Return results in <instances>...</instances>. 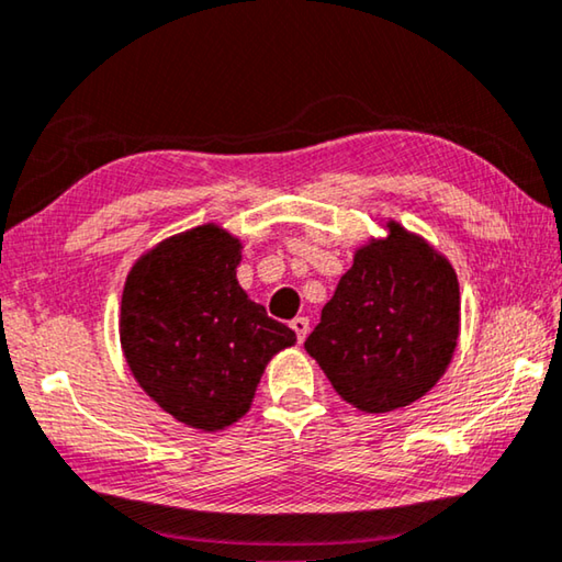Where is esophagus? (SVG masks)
I'll return each instance as SVG.
<instances>
[{
  "label": "esophagus",
  "instance_id": "esophagus-1",
  "mask_svg": "<svg viewBox=\"0 0 562 562\" xmlns=\"http://www.w3.org/2000/svg\"><path fill=\"white\" fill-rule=\"evenodd\" d=\"M291 328L296 330V338H299V344H303V338L308 336V328H311V324H308V318L306 316H296L291 321Z\"/></svg>",
  "mask_w": 562,
  "mask_h": 562
}]
</instances>
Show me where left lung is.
Listing matches in <instances>:
<instances>
[{
  "mask_svg": "<svg viewBox=\"0 0 562 562\" xmlns=\"http://www.w3.org/2000/svg\"><path fill=\"white\" fill-rule=\"evenodd\" d=\"M461 293L450 263L398 224L356 254L306 351L341 398L368 413L408 406L453 358Z\"/></svg>",
  "mask_w": 562,
  "mask_h": 562,
  "instance_id": "left-lung-1",
  "label": "left lung"
}]
</instances>
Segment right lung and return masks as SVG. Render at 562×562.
<instances>
[{
  "mask_svg": "<svg viewBox=\"0 0 562 562\" xmlns=\"http://www.w3.org/2000/svg\"><path fill=\"white\" fill-rule=\"evenodd\" d=\"M238 261L234 236L199 226L136 261L122 293L119 336L134 379L191 428L241 418L269 358L296 344L238 286Z\"/></svg>",
  "mask_w": 562,
  "mask_h": 562,
  "instance_id": "obj_1",
  "label": "right lung"
}]
</instances>
